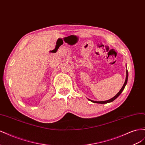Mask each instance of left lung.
I'll return each mask as SVG.
<instances>
[{"mask_svg": "<svg viewBox=\"0 0 145 145\" xmlns=\"http://www.w3.org/2000/svg\"><path fill=\"white\" fill-rule=\"evenodd\" d=\"M128 70H126V80H125V82L124 83L121 89L120 90V91L118 92V93L114 96V97H112V99H109V100H106V101H100V102H99V101H93V100H89L90 101H91L93 103H101V104H104V103H109V102H112V101L114 100L115 99H116L118 96H119L120 95V94L122 93V91H123L127 83V82H128Z\"/></svg>", "mask_w": 145, "mask_h": 145, "instance_id": "1", "label": "left lung"}]
</instances>
